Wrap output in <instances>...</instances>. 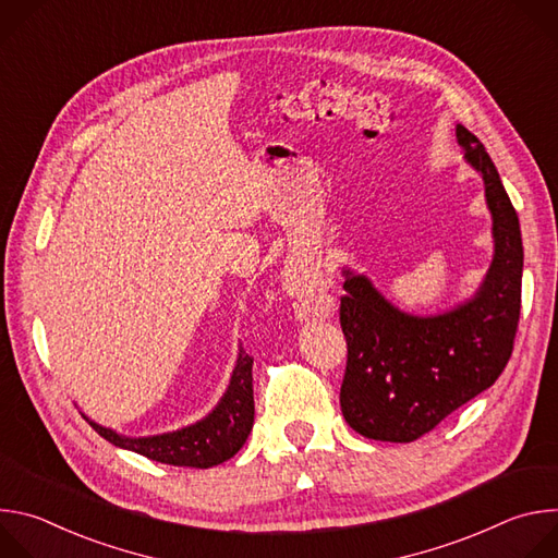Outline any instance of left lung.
<instances>
[{
  "instance_id": "1",
  "label": "left lung",
  "mask_w": 558,
  "mask_h": 558,
  "mask_svg": "<svg viewBox=\"0 0 558 558\" xmlns=\"http://www.w3.org/2000/svg\"><path fill=\"white\" fill-rule=\"evenodd\" d=\"M465 161L482 174L493 214L495 258L468 302L420 317L395 308L366 276L344 271L340 325L347 424L377 441L409 444L490 388L504 373L519 327L523 245L519 216L482 141L457 125Z\"/></svg>"
}]
</instances>
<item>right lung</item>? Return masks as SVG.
Wrapping results in <instances>:
<instances>
[{
    "label": "right lung",
    "mask_w": 558,
    "mask_h": 558,
    "mask_svg": "<svg viewBox=\"0 0 558 558\" xmlns=\"http://www.w3.org/2000/svg\"><path fill=\"white\" fill-rule=\"evenodd\" d=\"M254 357L241 349L235 368L218 407L201 422L154 437H125L84 420L110 444L138 452L151 461L183 468H211L231 459L247 441L254 426Z\"/></svg>",
    "instance_id": "right-lung-1"
}]
</instances>
